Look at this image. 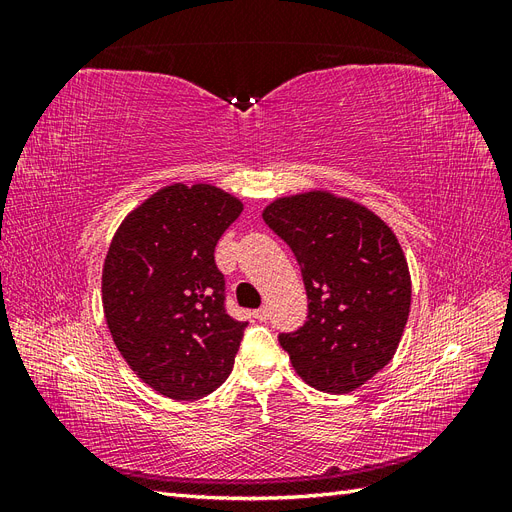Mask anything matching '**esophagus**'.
<instances>
[{
  "instance_id": "obj_1",
  "label": "esophagus",
  "mask_w": 512,
  "mask_h": 512,
  "mask_svg": "<svg viewBox=\"0 0 512 512\" xmlns=\"http://www.w3.org/2000/svg\"><path fill=\"white\" fill-rule=\"evenodd\" d=\"M254 318H256V320H260V322H262V320H267V318H269V307H265V305L258 307L256 312H254Z\"/></svg>"
}]
</instances>
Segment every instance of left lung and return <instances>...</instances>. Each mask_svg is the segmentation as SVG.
I'll return each mask as SVG.
<instances>
[{"label":"left lung","instance_id":"obj_1","mask_svg":"<svg viewBox=\"0 0 512 512\" xmlns=\"http://www.w3.org/2000/svg\"><path fill=\"white\" fill-rule=\"evenodd\" d=\"M262 220L301 265L307 320L282 333L294 371L344 395L389 365L404 335L412 282L395 232L374 211L331 192L277 198Z\"/></svg>","mask_w":512,"mask_h":512}]
</instances>
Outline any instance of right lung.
Returning <instances> with one entry per match:
<instances>
[{
    "label": "right lung",
    "mask_w": 512,
    "mask_h": 512,
    "mask_svg": "<svg viewBox=\"0 0 512 512\" xmlns=\"http://www.w3.org/2000/svg\"><path fill=\"white\" fill-rule=\"evenodd\" d=\"M243 203L209 183H173L121 222L102 269L108 331L134 374L177 401L213 393L247 322L226 314L215 245Z\"/></svg>",
    "instance_id": "right-lung-1"
}]
</instances>
